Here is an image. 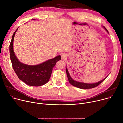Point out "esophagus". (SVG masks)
Here are the masks:
<instances>
[{
	"instance_id": "34e87169",
	"label": "esophagus",
	"mask_w": 123,
	"mask_h": 123,
	"mask_svg": "<svg viewBox=\"0 0 123 123\" xmlns=\"http://www.w3.org/2000/svg\"><path fill=\"white\" fill-rule=\"evenodd\" d=\"M61 56H62V59H66V58H67V54L64 53V54H62Z\"/></svg>"
}]
</instances>
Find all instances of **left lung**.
<instances>
[{
  "instance_id": "8db88e82",
  "label": "left lung",
  "mask_w": 123,
  "mask_h": 123,
  "mask_svg": "<svg viewBox=\"0 0 123 123\" xmlns=\"http://www.w3.org/2000/svg\"><path fill=\"white\" fill-rule=\"evenodd\" d=\"M103 27L107 32L108 33H109L107 29L105 27ZM66 73H67V77L68 79V80H69L70 84H71L72 85H73V86H74V87H77L78 88H80V89H91V88H93L97 87L98 85H99L100 83H102L103 81L104 80H105L107 77V76H106L105 78H104V79H103L102 80L98 81V82H96V83H85L80 82V81H77L74 80L71 77V76H70V73L68 71V70L67 69V67H66Z\"/></svg>"
}]
</instances>
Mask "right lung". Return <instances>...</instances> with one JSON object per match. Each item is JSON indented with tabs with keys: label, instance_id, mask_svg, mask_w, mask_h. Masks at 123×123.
Wrapping results in <instances>:
<instances>
[{
	"label": "right lung",
	"instance_id": "add662e5",
	"mask_svg": "<svg viewBox=\"0 0 123 123\" xmlns=\"http://www.w3.org/2000/svg\"><path fill=\"white\" fill-rule=\"evenodd\" d=\"M18 29L13 34L10 44V58L15 72L21 80L31 86L38 87L46 84L50 79L56 63L61 59V55L38 65H29L22 63L16 56L13 49L14 37Z\"/></svg>",
	"mask_w": 123,
	"mask_h": 123
}]
</instances>
